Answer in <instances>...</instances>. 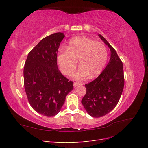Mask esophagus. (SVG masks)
I'll return each mask as SVG.
<instances>
[{
	"mask_svg": "<svg viewBox=\"0 0 148 148\" xmlns=\"http://www.w3.org/2000/svg\"><path fill=\"white\" fill-rule=\"evenodd\" d=\"M82 84L81 83H77V82H74L73 83V86L74 87H77L78 86H79V85H82Z\"/></svg>",
	"mask_w": 148,
	"mask_h": 148,
	"instance_id": "esophagus-1",
	"label": "esophagus"
}]
</instances>
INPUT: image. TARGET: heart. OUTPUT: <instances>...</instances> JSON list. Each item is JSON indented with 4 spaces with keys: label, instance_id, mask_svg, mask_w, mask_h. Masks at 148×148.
<instances>
[{
    "label": "heart",
    "instance_id": "b5f03b06",
    "mask_svg": "<svg viewBox=\"0 0 148 148\" xmlns=\"http://www.w3.org/2000/svg\"><path fill=\"white\" fill-rule=\"evenodd\" d=\"M108 58L106 46L101 42L87 37H77L70 39L66 50L61 49L57 56V61L63 74L72 76L77 65H80L75 74L78 79L95 78L104 69Z\"/></svg>",
    "mask_w": 148,
    "mask_h": 148
}]
</instances>
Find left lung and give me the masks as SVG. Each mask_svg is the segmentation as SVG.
I'll return each instance as SVG.
<instances>
[{
    "label": "left lung",
    "mask_w": 148,
    "mask_h": 148,
    "mask_svg": "<svg viewBox=\"0 0 148 148\" xmlns=\"http://www.w3.org/2000/svg\"><path fill=\"white\" fill-rule=\"evenodd\" d=\"M99 36L110 48V59L104 71L92 82L85 84L86 93L82 103L92 117H101L117 106L124 87L123 64L115 49L107 40Z\"/></svg>",
    "instance_id": "obj_1"
}]
</instances>
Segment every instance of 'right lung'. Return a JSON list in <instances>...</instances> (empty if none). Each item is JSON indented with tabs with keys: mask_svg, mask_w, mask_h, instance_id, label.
<instances>
[{
	"mask_svg": "<svg viewBox=\"0 0 148 148\" xmlns=\"http://www.w3.org/2000/svg\"><path fill=\"white\" fill-rule=\"evenodd\" d=\"M65 37L56 33L44 38L31 50L25 62L24 86L28 102L38 113L53 117L59 112L73 83L62 75L57 51Z\"/></svg>",
	"mask_w": 148,
	"mask_h": 148,
	"instance_id": "right-lung-1",
	"label": "right lung"
}]
</instances>
